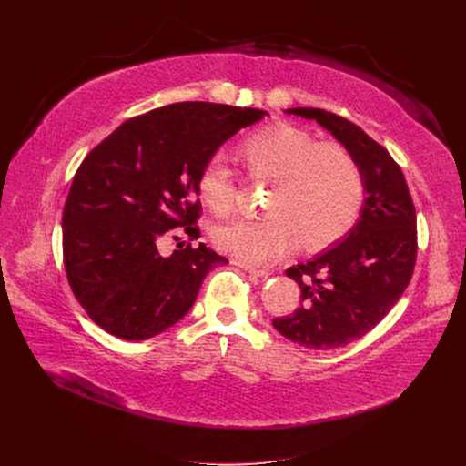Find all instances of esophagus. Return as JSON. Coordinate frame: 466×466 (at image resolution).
<instances>
[{
  "label": "esophagus",
  "instance_id": "obj_1",
  "mask_svg": "<svg viewBox=\"0 0 466 466\" xmlns=\"http://www.w3.org/2000/svg\"><path fill=\"white\" fill-rule=\"evenodd\" d=\"M234 264L236 266H239L241 270H246V272H249L251 276H255V278H268V270H264V268H257V266H251V264H248V262H239V260H234Z\"/></svg>",
  "mask_w": 466,
  "mask_h": 466
}]
</instances>
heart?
I'll return each mask as SVG.
<instances>
[{
	"mask_svg": "<svg viewBox=\"0 0 466 466\" xmlns=\"http://www.w3.org/2000/svg\"><path fill=\"white\" fill-rule=\"evenodd\" d=\"M238 158L251 181L272 183L262 218L220 227L215 246L248 262L276 260L295 248L319 251L344 236L364 200L362 171L346 145L317 141L309 132L276 122L238 147ZM196 192L218 218L232 215L238 185L217 158L208 160Z\"/></svg>",
	"mask_w": 466,
	"mask_h": 466,
	"instance_id": "1",
	"label": "heart"
}]
</instances>
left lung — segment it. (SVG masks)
Returning <instances> with one entry per match:
<instances>
[{
	"label": "left lung",
	"instance_id": "8db88e82",
	"mask_svg": "<svg viewBox=\"0 0 466 466\" xmlns=\"http://www.w3.org/2000/svg\"><path fill=\"white\" fill-rule=\"evenodd\" d=\"M357 158L366 198L350 236L330 251L285 270L302 290L295 313L276 330L297 346L329 351L370 332L406 290L418 258V217L400 166L351 120L325 109L295 107Z\"/></svg>",
	"mask_w": 466,
	"mask_h": 466
}]
</instances>
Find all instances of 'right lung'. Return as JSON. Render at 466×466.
I'll return each instance as SVG.
<instances>
[{
    "label": "right lung",
    "instance_id": "obj_1",
    "mask_svg": "<svg viewBox=\"0 0 466 466\" xmlns=\"http://www.w3.org/2000/svg\"><path fill=\"white\" fill-rule=\"evenodd\" d=\"M264 111L183 102L128 118L85 157L62 213L73 297L122 339H147L192 308L204 278L227 264L200 238L196 177L213 153ZM189 243L166 258V238ZM186 248H183L182 246Z\"/></svg>",
    "mask_w": 466,
    "mask_h": 466
}]
</instances>
